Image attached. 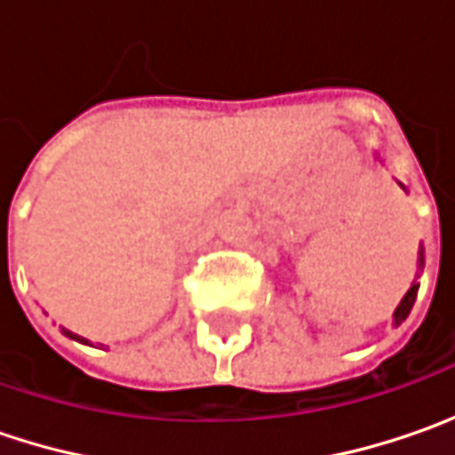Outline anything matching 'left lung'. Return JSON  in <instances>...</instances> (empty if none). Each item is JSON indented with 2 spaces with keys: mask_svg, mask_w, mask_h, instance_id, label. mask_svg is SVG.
<instances>
[{
  "mask_svg": "<svg viewBox=\"0 0 455 455\" xmlns=\"http://www.w3.org/2000/svg\"><path fill=\"white\" fill-rule=\"evenodd\" d=\"M420 263H423V255H420ZM415 296H418V283H412L411 291L405 293V299H403V301H400V306L395 308V326L405 322V316L411 314L412 304H415Z\"/></svg>",
  "mask_w": 455,
  "mask_h": 455,
  "instance_id": "1",
  "label": "left lung"
}]
</instances>
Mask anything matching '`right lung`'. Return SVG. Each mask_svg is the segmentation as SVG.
Masks as SVG:
<instances>
[{
  "label": "right lung",
  "instance_id": "obj_1",
  "mask_svg": "<svg viewBox=\"0 0 455 455\" xmlns=\"http://www.w3.org/2000/svg\"><path fill=\"white\" fill-rule=\"evenodd\" d=\"M62 334H65V337H70V339H78V341H85V339H80L78 334H73V331H62Z\"/></svg>",
  "mask_w": 455,
  "mask_h": 455
}]
</instances>
